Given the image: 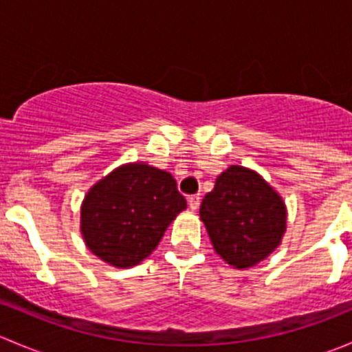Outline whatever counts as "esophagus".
<instances>
[{"mask_svg": "<svg viewBox=\"0 0 352 352\" xmlns=\"http://www.w3.org/2000/svg\"><path fill=\"white\" fill-rule=\"evenodd\" d=\"M199 204H201V197L199 196H190L189 197V208L192 209V211H196L199 208Z\"/></svg>", "mask_w": 352, "mask_h": 352, "instance_id": "obj_1", "label": "esophagus"}]
</instances>
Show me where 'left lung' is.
Here are the masks:
<instances>
[{
    "instance_id": "obj_1",
    "label": "left lung",
    "mask_w": 352,
    "mask_h": 352,
    "mask_svg": "<svg viewBox=\"0 0 352 352\" xmlns=\"http://www.w3.org/2000/svg\"><path fill=\"white\" fill-rule=\"evenodd\" d=\"M216 254L248 269L272 254L286 232L281 196L250 168L232 165L218 175L199 209Z\"/></svg>"
}]
</instances>
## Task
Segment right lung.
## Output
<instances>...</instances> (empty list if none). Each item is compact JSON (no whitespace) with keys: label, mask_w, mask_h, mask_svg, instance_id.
Segmentation results:
<instances>
[{"label":"right lung","mask_w":352,"mask_h":352,"mask_svg":"<svg viewBox=\"0 0 352 352\" xmlns=\"http://www.w3.org/2000/svg\"><path fill=\"white\" fill-rule=\"evenodd\" d=\"M186 208L168 172L127 163L88 190L81 204V235L98 258L113 267H133L155 250Z\"/></svg>","instance_id":"1"}]
</instances>
